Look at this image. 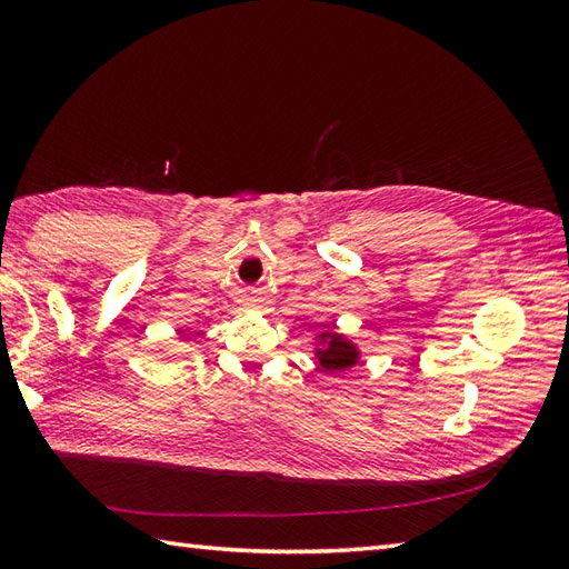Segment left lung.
<instances>
[{"label": "left lung", "instance_id": "obj_1", "mask_svg": "<svg viewBox=\"0 0 569 569\" xmlns=\"http://www.w3.org/2000/svg\"><path fill=\"white\" fill-rule=\"evenodd\" d=\"M316 347H312V355H316V365L325 373H340L357 367L361 361V349L359 345L340 332L335 325H322L316 332Z\"/></svg>", "mask_w": 569, "mask_h": 569}]
</instances>
